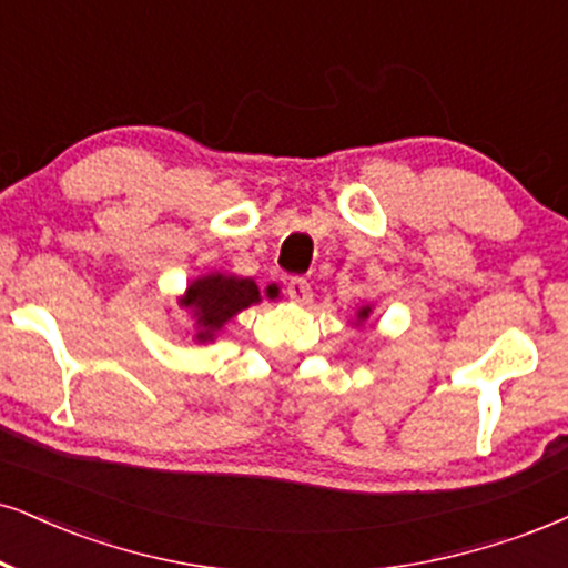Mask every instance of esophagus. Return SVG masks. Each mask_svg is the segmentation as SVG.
Segmentation results:
<instances>
[{"instance_id":"34e87169","label":"esophagus","mask_w":568,"mask_h":568,"mask_svg":"<svg viewBox=\"0 0 568 568\" xmlns=\"http://www.w3.org/2000/svg\"><path fill=\"white\" fill-rule=\"evenodd\" d=\"M286 297H290L295 305H307L313 300L311 284H307L305 278H292V282L286 284Z\"/></svg>"}]
</instances>
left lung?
<instances>
[{"label":"left lung","instance_id":"8db88e82","mask_svg":"<svg viewBox=\"0 0 568 568\" xmlns=\"http://www.w3.org/2000/svg\"><path fill=\"white\" fill-rule=\"evenodd\" d=\"M371 313H374V305H361L358 313H355V321H349V324H353L355 328H361L368 321Z\"/></svg>","mask_w":568,"mask_h":568}]
</instances>
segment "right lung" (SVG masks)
I'll list each match as a JSON object with an SVG mask.
<instances>
[{
    "label": "right lung",
    "mask_w": 568,
    "mask_h": 568,
    "mask_svg": "<svg viewBox=\"0 0 568 568\" xmlns=\"http://www.w3.org/2000/svg\"><path fill=\"white\" fill-rule=\"evenodd\" d=\"M261 300V290L252 278L213 271L186 284V292L179 297V307L192 318V339L207 345L219 337L231 318Z\"/></svg>",
    "instance_id": "obj_1"
}]
</instances>
